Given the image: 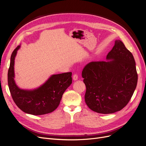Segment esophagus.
<instances>
[{
	"instance_id": "obj_1",
	"label": "esophagus",
	"mask_w": 146,
	"mask_h": 146,
	"mask_svg": "<svg viewBox=\"0 0 146 146\" xmlns=\"http://www.w3.org/2000/svg\"><path fill=\"white\" fill-rule=\"evenodd\" d=\"M73 79L74 80H77L78 79V74H74L73 76Z\"/></svg>"
}]
</instances>
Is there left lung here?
<instances>
[{"mask_svg":"<svg viewBox=\"0 0 146 146\" xmlns=\"http://www.w3.org/2000/svg\"><path fill=\"white\" fill-rule=\"evenodd\" d=\"M106 59L112 60L92 61L82 73L86 88V105L93 111L104 114L123 109L131 99L138 80L134 57L121 41H115Z\"/></svg>","mask_w":146,"mask_h":146,"instance_id":"1","label":"left lung"}]
</instances>
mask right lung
Segmentation results:
<instances>
[{"instance_id":"add662e5","label":"right lung","mask_w":146,"mask_h":146,"mask_svg":"<svg viewBox=\"0 0 146 146\" xmlns=\"http://www.w3.org/2000/svg\"><path fill=\"white\" fill-rule=\"evenodd\" d=\"M20 45L12 53L7 73V83L14 102L25 113L41 115L54 111L63 94L72 83V72L54 74L43 85L34 90L19 89L14 80V60Z\"/></svg>"}]
</instances>
